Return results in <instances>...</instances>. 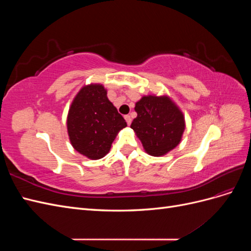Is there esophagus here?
Here are the masks:
<instances>
[{
	"instance_id": "obj_1",
	"label": "esophagus",
	"mask_w": 251,
	"mask_h": 251,
	"mask_svg": "<svg viewBox=\"0 0 251 251\" xmlns=\"http://www.w3.org/2000/svg\"><path fill=\"white\" fill-rule=\"evenodd\" d=\"M125 119H126V124L130 126L131 125V123H132V119H131V116L130 115H125Z\"/></svg>"
}]
</instances>
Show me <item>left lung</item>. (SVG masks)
Here are the masks:
<instances>
[{
  "mask_svg": "<svg viewBox=\"0 0 251 251\" xmlns=\"http://www.w3.org/2000/svg\"><path fill=\"white\" fill-rule=\"evenodd\" d=\"M136 117L131 125L143 149L160 157L176 148L185 128L184 116L168 96H143L135 104Z\"/></svg>",
  "mask_w": 251,
  "mask_h": 251,
  "instance_id": "1",
  "label": "left lung"
}]
</instances>
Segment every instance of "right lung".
<instances>
[{
    "mask_svg": "<svg viewBox=\"0 0 251 251\" xmlns=\"http://www.w3.org/2000/svg\"><path fill=\"white\" fill-rule=\"evenodd\" d=\"M126 126V120L100 83L81 88L68 113L67 127L72 147L93 160L109 153L116 135Z\"/></svg>",
    "mask_w": 251,
    "mask_h": 251,
    "instance_id": "1",
    "label": "right lung"
}]
</instances>
